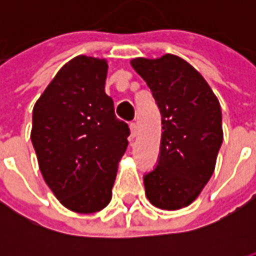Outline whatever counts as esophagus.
<instances>
[{"instance_id":"34e87169","label":"esophagus","mask_w":256,"mask_h":256,"mask_svg":"<svg viewBox=\"0 0 256 256\" xmlns=\"http://www.w3.org/2000/svg\"><path fill=\"white\" fill-rule=\"evenodd\" d=\"M130 132H132V137L134 138V137L137 136V124L134 122L130 123Z\"/></svg>"}]
</instances>
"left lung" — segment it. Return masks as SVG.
Instances as JSON below:
<instances>
[{"instance_id": "1", "label": "left lung", "mask_w": 256, "mask_h": 256, "mask_svg": "<svg viewBox=\"0 0 256 256\" xmlns=\"http://www.w3.org/2000/svg\"><path fill=\"white\" fill-rule=\"evenodd\" d=\"M162 115L159 158L145 172V194L162 210L186 207L212 176L220 152L222 112L218 98L189 63L174 54L134 58Z\"/></svg>"}]
</instances>
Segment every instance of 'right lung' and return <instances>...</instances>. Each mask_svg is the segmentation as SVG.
Instances as JSON below:
<instances>
[{"label":"right lung","instance_id":"right-lung-1","mask_svg":"<svg viewBox=\"0 0 256 256\" xmlns=\"http://www.w3.org/2000/svg\"><path fill=\"white\" fill-rule=\"evenodd\" d=\"M106 60L76 56L32 110L31 141L48 186L68 210L100 211L111 202L130 128L106 93Z\"/></svg>","mask_w":256,"mask_h":256}]
</instances>
